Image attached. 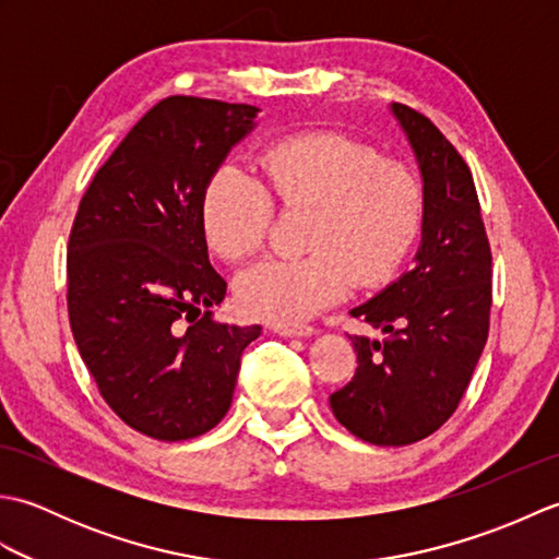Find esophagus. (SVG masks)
<instances>
[{
	"label": "esophagus",
	"instance_id": "obj_1",
	"mask_svg": "<svg viewBox=\"0 0 559 559\" xmlns=\"http://www.w3.org/2000/svg\"><path fill=\"white\" fill-rule=\"evenodd\" d=\"M278 336H286V338H305V336H312L314 329L312 326H273Z\"/></svg>",
	"mask_w": 559,
	"mask_h": 559
}]
</instances>
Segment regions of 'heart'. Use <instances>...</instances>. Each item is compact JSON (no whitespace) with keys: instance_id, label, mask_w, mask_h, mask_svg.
<instances>
[{"instance_id":"1","label":"heart","mask_w":559,"mask_h":559,"mask_svg":"<svg viewBox=\"0 0 559 559\" xmlns=\"http://www.w3.org/2000/svg\"><path fill=\"white\" fill-rule=\"evenodd\" d=\"M261 180L225 165L201 194V230L225 261L264 247L278 204L310 211L298 259H266L235 286L240 310L269 324L312 319L341 300L350 283L379 288L418 245L427 192L411 165L382 158L372 144L336 129L283 136L259 158Z\"/></svg>"}]
</instances>
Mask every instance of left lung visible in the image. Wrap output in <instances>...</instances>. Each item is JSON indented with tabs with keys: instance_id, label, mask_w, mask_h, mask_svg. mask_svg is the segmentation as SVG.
<instances>
[{
	"instance_id": "8db88e82",
	"label": "left lung",
	"mask_w": 559,
	"mask_h": 559,
	"mask_svg": "<svg viewBox=\"0 0 559 559\" xmlns=\"http://www.w3.org/2000/svg\"><path fill=\"white\" fill-rule=\"evenodd\" d=\"M391 112L425 182L423 240L411 271L350 310L384 338L350 336L358 367L329 403L362 442L406 447L439 430L471 384L490 329L492 252L466 160L418 110Z\"/></svg>"
}]
</instances>
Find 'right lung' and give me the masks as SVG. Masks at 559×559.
Masks as SVG:
<instances>
[{"mask_svg":"<svg viewBox=\"0 0 559 559\" xmlns=\"http://www.w3.org/2000/svg\"><path fill=\"white\" fill-rule=\"evenodd\" d=\"M259 108L170 96L141 117L83 194L67 252L71 334L105 403L136 432L182 442L233 403L261 326L211 317L225 298L201 194Z\"/></svg>","mask_w":559,"mask_h":559,"instance_id":"right-lung-1","label":"right lung"}]
</instances>
